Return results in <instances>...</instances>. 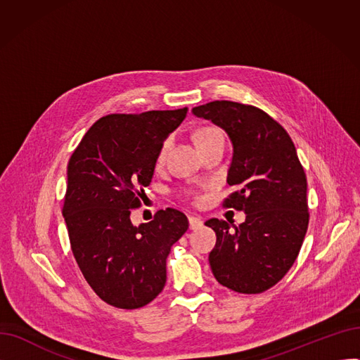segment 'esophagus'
<instances>
[{
	"label": "esophagus",
	"mask_w": 360,
	"mask_h": 360,
	"mask_svg": "<svg viewBox=\"0 0 360 360\" xmlns=\"http://www.w3.org/2000/svg\"><path fill=\"white\" fill-rule=\"evenodd\" d=\"M188 221H190V229H191V231L200 229L201 226H202V219L195 217V216H190V217H188Z\"/></svg>",
	"instance_id": "1"
}]
</instances>
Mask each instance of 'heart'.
I'll list each match as a JSON object with an SVG mask.
<instances>
[{"instance_id": "b5f03b06", "label": "heart", "mask_w": 360, "mask_h": 360, "mask_svg": "<svg viewBox=\"0 0 360 360\" xmlns=\"http://www.w3.org/2000/svg\"><path fill=\"white\" fill-rule=\"evenodd\" d=\"M216 137H223L221 132H220L217 128H213V127H202V128L197 132V136H195L197 146L201 144V143H204V141H209V140H212V139H216ZM170 144H172V139H166V140L162 143V146H160V148H159V153H158V162H162V160H163V158L166 156Z\"/></svg>"}]
</instances>
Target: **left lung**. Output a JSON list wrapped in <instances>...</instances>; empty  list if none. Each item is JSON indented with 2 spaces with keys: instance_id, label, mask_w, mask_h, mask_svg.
I'll return each mask as SVG.
<instances>
[{
  "instance_id": "obj_1",
  "label": "left lung",
  "mask_w": 360,
  "mask_h": 360,
  "mask_svg": "<svg viewBox=\"0 0 360 360\" xmlns=\"http://www.w3.org/2000/svg\"><path fill=\"white\" fill-rule=\"evenodd\" d=\"M198 118L223 128L233 146L228 184L235 193L224 207L247 214L239 226L205 221L217 236L209 255L220 285L238 293H261L290 270L307 235V175L286 129L266 112L231 101L193 108Z\"/></svg>"
}]
</instances>
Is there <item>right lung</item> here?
Returning a JSON list of instances; mask_svg holds the SVG:
<instances>
[{
  "label": "right lung",
  "instance_id": "add662e5",
  "mask_svg": "<svg viewBox=\"0 0 360 360\" xmlns=\"http://www.w3.org/2000/svg\"><path fill=\"white\" fill-rule=\"evenodd\" d=\"M186 112L106 115L70 158L63 216L71 251L94 293L115 308H141L163 290L166 258L188 229L175 209L140 226L129 219L153 178L162 143Z\"/></svg>",
  "mask_w": 360,
  "mask_h": 360
}]
</instances>
